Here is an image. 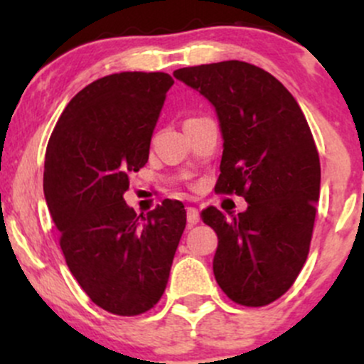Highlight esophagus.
I'll return each mask as SVG.
<instances>
[{
  "label": "esophagus",
  "instance_id": "esophagus-1",
  "mask_svg": "<svg viewBox=\"0 0 364 364\" xmlns=\"http://www.w3.org/2000/svg\"><path fill=\"white\" fill-rule=\"evenodd\" d=\"M186 220H188V225L198 224V220H200V212H198V208L188 207V208H186Z\"/></svg>",
  "mask_w": 364,
  "mask_h": 364
}]
</instances>
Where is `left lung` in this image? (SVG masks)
I'll return each mask as SVG.
<instances>
[{
  "label": "left lung",
  "mask_w": 364,
  "mask_h": 364,
  "mask_svg": "<svg viewBox=\"0 0 364 364\" xmlns=\"http://www.w3.org/2000/svg\"><path fill=\"white\" fill-rule=\"evenodd\" d=\"M174 77L215 107L224 150L217 193L248 208L202 219L215 231L214 275L229 299L265 306L294 284L310 252L320 159L301 107L265 70L245 61L188 66Z\"/></svg>",
  "instance_id": "8db88e82"
}]
</instances>
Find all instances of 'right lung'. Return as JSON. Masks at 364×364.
I'll return each mask as SVG.
<instances>
[{"instance_id":"right-lung-1","label":"right lung","mask_w":364,"mask_h":364,"mask_svg":"<svg viewBox=\"0 0 364 364\" xmlns=\"http://www.w3.org/2000/svg\"><path fill=\"white\" fill-rule=\"evenodd\" d=\"M174 80L123 72L92 82L68 102L44 162V195L70 272L102 310L149 311L164 294L186 225L181 202L136 215L123 195L149 161L150 139Z\"/></svg>"}]
</instances>
